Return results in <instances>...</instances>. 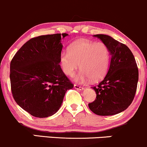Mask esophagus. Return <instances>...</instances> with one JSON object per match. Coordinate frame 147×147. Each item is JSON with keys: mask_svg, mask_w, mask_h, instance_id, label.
Masks as SVG:
<instances>
[{"mask_svg": "<svg viewBox=\"0 0 147 147\" xmlns=\"http://www.w3.org/2000/svg\"><path fill=\"white\" fill-rule=\"evenodd\" d=\"M74 87H75V88L77 89V90H83L84 89L83 87L79 86H78V85H76V84H75V85H74Z\"/></svg>", "mask_w": 147, "mask_h": 147, "instance_id": "1", "label": "esophagus"}]
</instances>
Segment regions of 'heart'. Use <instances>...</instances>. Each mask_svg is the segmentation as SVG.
<instances>
[{
  "label": "heart",
  "mask_w": 147,
  "mask_h": 147,
  "mask_svg": "<svg viewBox=\"0 0 147 147\" xmlns=\"http://www.w3.org/2000/svg\"><path fill=\"white\" fill-rule=\"evenodd\" d=\"M110 61L109 48L103 42L82 39L74 43L69 52L61 55L60 62L64 73L69 77L75 75L79 68L82 72L76 77L77 82H86L90 78L97 81L104 76Z\"/></svg>",
  "instance_id": "heart-1"
}]
</instances>
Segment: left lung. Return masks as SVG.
<instances>
[{
	"instance_id": "8db88e82",
	"label": "left lung",
	"mask_w": 147,
	"mask_h": 147,
	"mask_svg": "<svg viewBox=\"0 0 147 147\" xmlns=\"http://www.w3.org/2000/svg\"><path fill=\"white\" fill-rule=\"evenodd\" d=\"M94 36L106 45L111 59L106 77L97 86L92 87L97 96L88 107L98 115H113L126 110L134 99L138 82L137 63L126 45L109 35Z\"/></svg>"
}]
</instances>
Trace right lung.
<instances>
[{
  "instance_id": "1",
  "label": "right lung",
  "mask_w": 147,
  "mask_h": 147,
  "mask_svg": "<svg viewBox=\"0 0 147 147\" xmlns=\"http://www.w3.org/2000/svg\"><path fill=\"white\" fill-rule=\"evenodd\" d=\"M68 34L42 35L27 41L10 63L13 97L36 117L56 113L65 92L74 85L61 70L62 41Z\"/></svg>"
}]
</instances>
